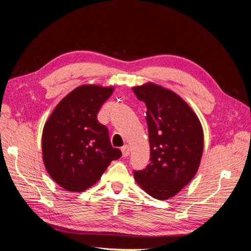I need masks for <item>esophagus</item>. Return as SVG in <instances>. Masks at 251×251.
I'll return each mask as SVG.
<instances>
[{"instance_id":"esophagus-1","label":"esophagus","mask_w":251,"mask_h":251,"mask_svg":"<svg viewBox=\"0 0 251 251\" xmlns=\"http://www.w3.org/2000/svg\"><path fill=\"white\" fill-rule=\"evenodd\" d=\"M121 151H123L124 157H127L128 154H130V148H128L127 146H124L123 148H121Z\"/></svg>"}]
</instances>
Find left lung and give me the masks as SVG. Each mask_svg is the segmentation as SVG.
Here are the masks:
<instances>
[{"mask_svg":"<svg viewBox=\"0 0 251 251\" xmlns=\"http://www.w3.org/2000/svg\"><path fill=\"white\" fill-rule=\"evenodd\" d=\"M147 105L150 164L134 171L144 192L158 200L177 195L198 172L203 153V130L192 108L171 90L153 82L132 88Z\"/></svg>","mask_w":251,"mask_h":251,"instance_id":"obj_1","label":"left lung"}]
</instances>
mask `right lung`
<instances>
[{"label": "right lung", "mask_w": 251, "mask_h": 251, "mask_svg": "<svg viewBox=\"0 0 251 251\" xmlns=\"http://www.w3.org/2000/svg\"><path fill=\"white\" fill-rule=\"evenodd\" d=\"M113 87L83 85L58 102L44 126L43 160L50 177L69 192H82L100 179L121 151L112 147L97 114Z\"/></svg>", "instance_id": "1"}]
</instances>
